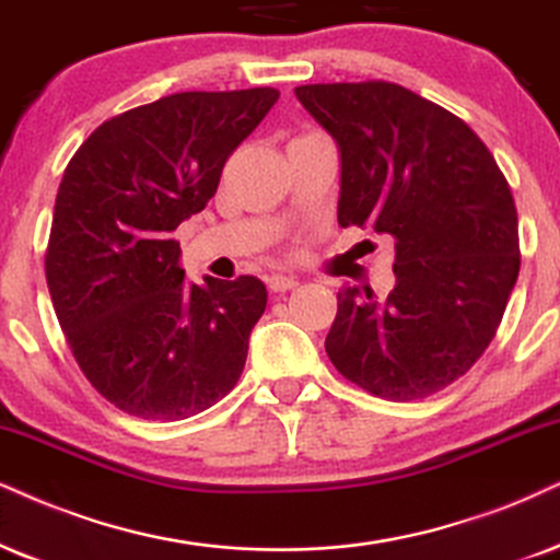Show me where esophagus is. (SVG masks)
Here are the masks:
<instances>
[{
  "instance_id": "esophagus-1",
  "label": "esophagus",
  "mask_w": 560,
  "mask_h": 560,
  "mask_svg": "<svg viewBox=\"0 0 560 560\" xmlns=\"http://www.w3.org/2000/svg\"><path fill=\"white\" fill-rule=\"evenodd\" d=\"M294 287H296L294 276H284V273L268 276V289H271V292H289V289Z\"/></svg>"
}]
</instances>
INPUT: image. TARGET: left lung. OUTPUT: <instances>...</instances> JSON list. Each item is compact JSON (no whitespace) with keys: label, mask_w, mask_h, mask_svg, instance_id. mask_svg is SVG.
Wrapping results in <instances>:
<instances>
[{"label":"left lung","mask_w":560,"mask_h":560,"mask_svg":"<svg viewBox=\"0 0 560 560\" xmlns=\"http://www.w3.org/2000/svg\"><path fill=\"white\" fill-rule=\"evenodd\" d=\"M341 150V228L395 240V287L338 292L325 338L332 366L377 398H429L497 336L520 276L512 188L455 113L395 82L296 88Z\"/></svg>","instance_id":"obj_1"}]
</instances>
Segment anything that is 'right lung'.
<instances>
[{
  "label": "right lung",
  "instance_id": "obj_1",
  "mask_svg": "<svg viewBox=\"0 0 560 560\" xmlns=\"http://www.w3.org/2000/svg\"><path fill=\"white\" fill-rule=\"evenodd\" d=\"M279 90L175 92L97 126L56 194L46 281L90 385L129 416L180 421L237 385L266 310L256 276L183 279V219L217 194L222 167Z\"/></svg>",
  "mask_w": 560,
  "mask_h": 560
}]
</instances>
